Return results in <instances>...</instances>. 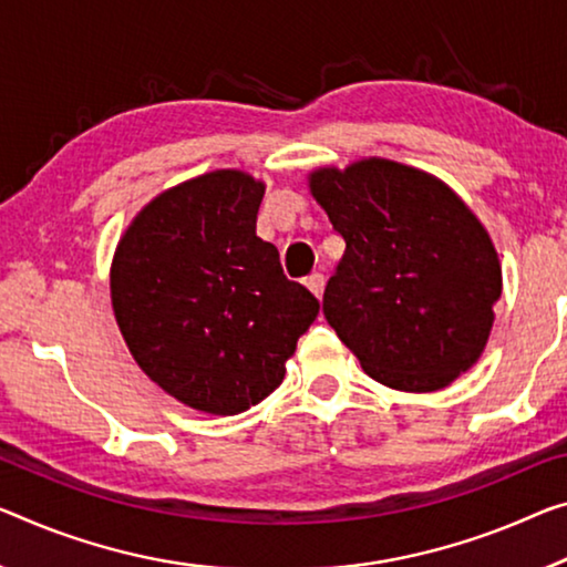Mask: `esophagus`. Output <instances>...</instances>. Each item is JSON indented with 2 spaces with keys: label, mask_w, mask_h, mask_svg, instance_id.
<instances>
[{
  "label": "esophagus",
  "mask_w": 567,
  "mask_h": 567,
  "mask_svg": "<svg viewBox=\"0 0 567 567\" xmlns=\"http://www.w3.org/2000/svg\"><path fill=\"white\" fill-rule=\"evenodd\" d=\"M307 289L317 296V299H321V293H324V276L321 274H311V276H307Z\"/></svg>",
  "instance_id": "34e87169"
}]
</instances>
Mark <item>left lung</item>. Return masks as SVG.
<instances>
[{
  "label": "left lung",
  "mask_w": 567,
  "mask_h": 567,
  "mask_svg": "<svg viewBox=\"0 0 567 567\" xmlns=\"http://www.w3.org/2000/svg\"><path fill=\"white\" fill-rule=\"evenodd\" d=\"M344 240L324 317L382 385L431 393L482 354L502 268L472 210L431 174L388 159L311 174Z\"/></svg>",
  "instance_id": "8db88e82"
}]
</instances>
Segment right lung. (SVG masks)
Segmentation results:
<instances>
[{"label":"right lung","mask_w":567,"mask_h":567,"mask_svg":"<svg viewBox=\"0 0 567 567\" xmlns=\"http://www.w3.org/2000/svg\"><path fill=\"white\" fill-rule=\"evenodd\" d=\"M260 199L264 185L235 169L182 182L136 215L113 258L111 299L128 350L195 411L235 415L271 395L319 313L256 235Z\"/></svg>","instance_id":"obj_1"}]
</instances>
